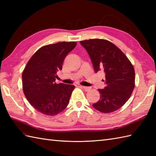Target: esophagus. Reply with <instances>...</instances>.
<instances>
[{
  "label": "esophagus",
  "mask_w": 156,
  "mask_h": 156,
  "mask_svg": "<svg viewBox=\"0 0 156 156\" xmlns=\"http://www.w3.org/2000/svg\"><path fill=\"white\" fill-rule=\"evenodd\" d=\"M82 87L83 88L84 90L85 91H87V92L90 91V90H91V88H90V87Z\"/></svg>",
  "instance_id": "1"
}]
</instances>
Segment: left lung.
Segmentation results:
<instances>
[{
    "label": "left lung",
    "instance_id": "obj_1",
    "mask_svg": "<svg viewBox=\"0 0 156 156\" xmlns=\"http://www.w3.org/2000/svg\"><path fill=\"white\" fill-rule=\"evenodd\" d=\"M90 56L94 71L104 70V89H98L100 100L92 105L103 113L118 110L127 102L135 87L133 65L120 49L105 39L80 41Z\"/></svg>",
    "mask_w": 156,
    "mask_h": 156
}]
</instances>
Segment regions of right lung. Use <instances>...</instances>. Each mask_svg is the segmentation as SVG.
Returning <instances> with one entry per match:
<instances>
[{
    "mask_svg": "<svg viewBox=\"0 0 156 156\" xmlns=\"http://www.w3.org/2000/svg\"><path fill=\"white\" fill-rule=\"evenodd\" d=\"M76 42H58L39 49L26 65L22 74L23 89L33 107L41 113L54 116L67 107L75 87L56 84L57 72Z\"/></svg>",
    "mask_w": 156,
    "mask_h": 156,
    "instance_id": "obj_1",
    "label": "right lung"
}]
</instances>
